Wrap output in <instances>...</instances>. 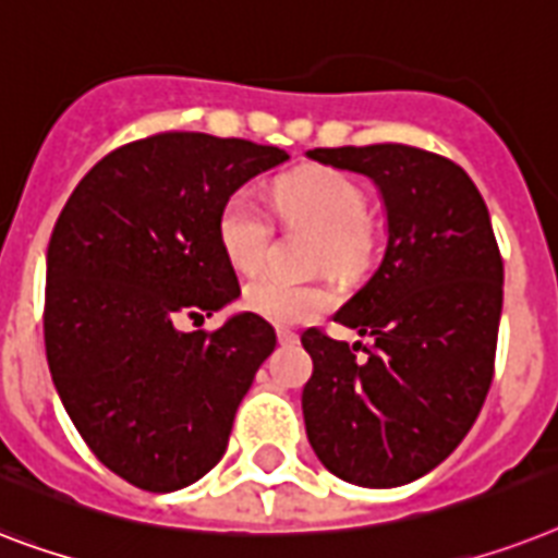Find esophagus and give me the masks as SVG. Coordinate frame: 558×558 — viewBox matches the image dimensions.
Listing matches in <instances>:
<instances>
[{"mask_svg":"<svg viewBox=\"0 0 558 558\" xmlns=\"http://www.w3.org/2000/svg\"><path fill=\"white\" fill-rule=\"evenodd\" d=\"M276 337H279V342H282V345H293V342L300 340V337H296L293 331H288V328H279V331H276Z\"/></svg>","mask_w":558,"mask_h":558,"instance_id":"1","label":"esophagus"}]
</instances>
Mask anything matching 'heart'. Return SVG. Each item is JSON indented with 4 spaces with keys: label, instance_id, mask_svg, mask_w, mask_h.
<instances>
[{
    "label": "heart",
    "instance_id": "obj_1",
    "mask_svg": "<svg viewBox=\"0 0 558 558\" xmlns=\"http://www.w3.org/2000/svg\"><path fill=\"white\" fill-rule=\"evenodd\" d=\"M276 213L288 225H307L323 235L319 265L337 274L356 270L372 251L365 227L368 202L356 181L337 169H302L274 186ZM274 225L251 193L230 195L218 213V244L239 274L265 265ZM242 302L251 314L276 325H302L325 314L337 302L333 288L323 282H291L276 274L256 276L244 284Z\"/></svg>",
    "mask_w": 558,
    "mask_h": 558
}]
</instances>
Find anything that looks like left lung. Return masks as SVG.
Instances as JSON below:
<instances>
[{"mask_svg": "<svg viewBox=\"0 0 558 558\" xmlns=\"http://www.w3.org/2000/svg\"><path fill=\"white\" fill-rule=\"evenodd\" d=\"M307 158L372 178L389 227L380 267L333 316L372 345L302 333L314 360L302 389L307 440L337 478L400 487L447 461L478 417L496 365L505 262L478 186L444 155L374 144Z\"/></svg>", "mask_w": 558, "mask_h": 558, "instance_id": "obj_1", "label": "left lung"}]
</instances>
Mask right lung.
<instances>
[{
  "mask_svg": "<svg viewBox=\"0 0 558 558\" xmlns=\"http://www.w3.org/2000/svg\"><path fill=\"white\" fill-rule=\"evenodd\" d=\"M288 158L242 137L160 132L88 169L53 225L48 368L97 461L135 487L172 493L207 475L276 349L270 323L251 311L218 331L175 323L239 300L218 213Z\"/></svg>",
  "mask_w": 558,
  "mask_h": 558,
  "instance_id": "1",
  "label": "right lung"
}]
</instances>
